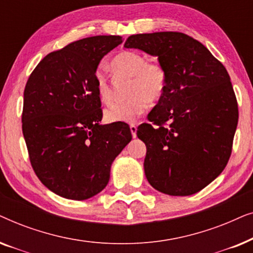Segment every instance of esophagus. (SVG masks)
<instances>
[{"mask_svg":"<svg viewBox=\"0 0 253 253\" xmlns=\"http://www.w3.org/2000/svg\"><path fill=\"white\" fill-rule=\"evenodd\" d=\"M130 130H131V134H132V137L136 138L137 137V126L136 124H131Z\"/></svg>","mask_w":253,"mask_h":253,"instance_id":"34e87169","label":"esophagus"}]
</instances>
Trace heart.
<instances>
[{
  "mask_svg": "<svg viewBox=\"0 0 253 253\" xmlns=\"http://www.w3.org/2000/svg\"><path fill=\"white\" fill-rule=\"evenodd\" d=\"M112 67L119 74L133 77L130 88L132 98L110 106L105 112L108 122H133L146 112L151 101H159L164 96L167 88V72L160 63L146 62V57L137 51H123L113 58ZM94 81L99 99L105 105H110L114 94L105 72L96 71Z\"/></svg>",
  "mask_w": 253,
  "mask_h": 253,
  "instance_id": "1",
  "label": "heart"
}]
</instances>
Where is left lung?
<instances>
[{"mask_svg": "<svg viewBox=\"0 0 253 253\" xmlns=\"http://www.w3.org/2000/svg\"><path fill=\"white\" fill-rule=\"evenodd\" d=\"M126 48L157 56L167 88L137 136L146 145L144 170L155 190L190 196L226 167L238 122L237 101L226 68L193 38L179 32L134 34Z\"/></svg>", "mask_w": 253, "mask_h": 253, "instance_id": "left-lung-1", "label": "left lung"}]
</instances>
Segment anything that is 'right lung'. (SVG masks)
<instances>
[{
    "instance_id": "obj_1",
    "label": "right lung",
    "mask_w": 253,
    "mask_h": 253,
    "mask_svg": "<svg viewBox=\"0 0 253 253\" xmlns=\"http://www.w3.org/2000/svg\"><path fill=\"white\" fill-rule=\"evenodd\" d=\"M119 36L75 41L40 61L24 89L23 134L31 165L56 195L85 200L108 184L113 161L132 139L126 123L101 124L94 75Z\"/></svg>"
}]
</instances>
